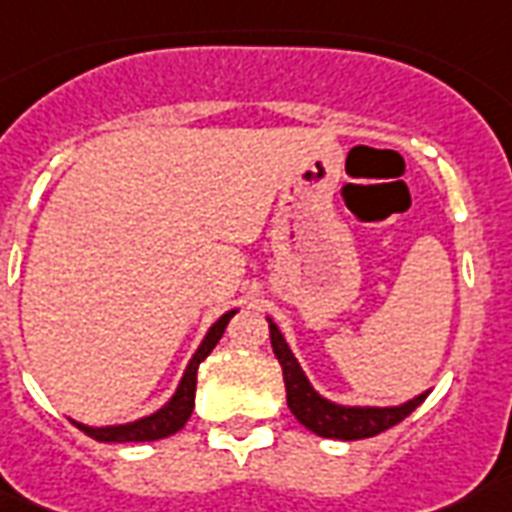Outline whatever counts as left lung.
<instances>
[{
  "instance_id": "1",
  "label": "left lung",
  "mask_w": 512,
  "mask_h": 512,
  "mask_svg": "<svg viewBox=\"0 0 512 512\" xmlns=\"http://www.w3.org/2000/svg\"><path fill=\"white\" fill-rule=\"evenodd\" d=\"M269 323V339H272V350L275 358L283 368L285 379V395H288V408L291 414L299 419L301 425L312 430L320 438H339V441H360V438H371V435L384 433L387 427L398 425L403 419L430 395V390L417 395V398L398 403V406H347V403H336L320 395L312 382L299 366V360L291 352L285 342L283 331L275 326V320L267 318Z\"/></svg>"
}]
</instances>
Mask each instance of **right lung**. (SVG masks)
<instances>
[{"mask_svg": "<svg viewBox=\"0 0 512 512\" xmlns=\"http://www.w3.org/2000/svg\"><path fill=\"white\" fill-rule=\"evenodd\" d=\"M237 310L224 312L211 328H208V334L202 336L200 347L194 350V355L189 358L184 368V376H181V382H178L176 392L170 395L168 403L160 406L154 414L149 417H141L136 422H125V425H106V427H93V425H82L77 419H71L74 425L82 430L85 435L95 438V441L101 443H141V441H160V438H168V435L178 433L181 427L186 425V419L192 417V408H194V390H197V368L211 350L219 344L221 334H224V328L232 320Z\"/></svg>", "mask_w": 512, "mask_h": 512, "instance_id": "add662e5", "label": "right lung"}]
</instances>
